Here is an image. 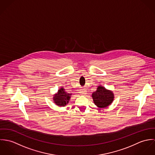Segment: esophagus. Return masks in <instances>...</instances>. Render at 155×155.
Segmentation results:
<instances>
[{
    "mask_svg": "<svg viewBox=\"0 0 155 155\" xmlns=\"http://www.w3.org/2000/svg\"><path fill=\"white\" fill-rule=\"evenodd\" d=\"M81 94H87V91L85 89H82L81 91Z\"/></svg>",
    "mask_w": 155,
    "mask_h": 155,
    "instance_id": "1",
    "label": "esophagus"
}]
</instances>
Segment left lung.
<instances>
[{
    "instance_id": "1",
    "label": "left lung",
    "mask_w": 155,
    "mask_h": 155,
    "mask_svg": "<svg viewBox=\"0 0 155 155\" xmlns=\"http://www.w3.org/2000/svg\"><path fill=\"white\" fill-rule=\"evenodd\" d=\"M113 94L110 91L98 86L97 90L92 93V98L96 106L98 107H106L110 105L113 100Z\"/></svg>"
}]
</instances>
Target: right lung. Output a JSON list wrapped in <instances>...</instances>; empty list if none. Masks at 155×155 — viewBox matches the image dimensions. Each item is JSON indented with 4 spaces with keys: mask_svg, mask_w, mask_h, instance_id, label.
<instances>
[{
    "mask_svg": "<svg viewBox=\"0 0 155 155\" xmlns=\"http://www.w3.org/2000/svg\"><path fill=\"white\" fill-rule=\"evenodd\" d=\"M71 94H67L64 91V89L61 88L58 91V93L54 97L55 103L60 106H65L68 103Z\"/></svg>",
    "mask_w": 155,
    "mask_h": 155,
    "instance_id": "1",
    "label": "right lung"
}]
</instances>
